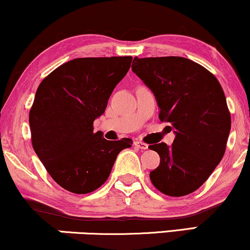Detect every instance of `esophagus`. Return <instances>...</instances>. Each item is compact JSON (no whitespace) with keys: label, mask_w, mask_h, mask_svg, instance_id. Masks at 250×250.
<instances>
[{"label":"esophagus","mask_w":250,"mask_h":250,"mask_svg":"<svg viewBox=\"0 0 250 250\" xmlns=\"http://www.w3.org/2000/svg\"><path fill=\"white\" fill-rule=\"evenodd\" d=\"M134 146L136 148H139V149H142V150H146V149H148V145L147 143H145V142H141V141H136L134 143Z\"/></svg>","instance_id":"1"}]
</instances>
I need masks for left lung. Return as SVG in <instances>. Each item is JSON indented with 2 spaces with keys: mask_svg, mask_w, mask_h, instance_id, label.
Listing matches in <instances>:
<instances>
[{
  "mask_svg": "<svg viewBox=\"0 0 250 250\" xmlns=\"http://www.w3.org/2000/svg\"><path fill=\"white\" fill-rule=\"evenodd\" d=\"M131 69L151 89L159 119L176 135L170 147L150 146L160 155L151 183L168 196L193 193L225 155L231 119L223 89L210 71L185 57H134Z\"/></svg>",
  "mask_w": 250,
  "mask_h": 250,
  "instance_id": "1",
  "label": "left lung"
}]
</instances>
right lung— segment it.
<instances>
[{"mask_svg": "<svg viewBox=\"0 0 250 250\" xmlns=\"http://www.w3.org/2000/svg\"><path fill=\"white\" fill-rule=\"evenodd\" d=\"M131 56L81 57L63 63L40 83L29 111L31 145L59 186L88 194L107 181L130 139L108 141L94 133Z\"/></svg>", "mask_w": 250, "mask_h": 250, "instance_id": "obj_1", "label": "right lung"}]
</instances>
